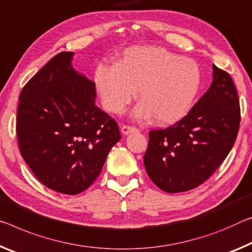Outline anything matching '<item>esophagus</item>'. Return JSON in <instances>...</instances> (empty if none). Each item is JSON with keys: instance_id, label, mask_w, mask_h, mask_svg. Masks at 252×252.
<instances>
[{"instance_id": "esophagus-1", "label": "esophagus", "mask_w": 252, "mask_h": 252, "mask_svg": "<svg viewBox=\"0 0 252 252\" xmlns=\"http://www.w3.org/2000/svg\"><path fill=\"white\" fill-rule=\"evenodd\" d=\"M137 131H138L137 127L130 126H123L121 127V132H122L123 134H125V135L130 134V133H132V132H137Z\"/></svg>"}]
</instances>
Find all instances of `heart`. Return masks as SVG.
I'll return each instance as SVG.
<instances>
[{"label":"heart","instance_id":"obj_1","mask_svg":"<svg viewBox=\"0 0 252 252\" xmlns=\"http://www.w3.org/2000/svg\"><path fill=\"white\" fill-rule=\"evenodd\" d=\"M201 69L193 59L161 47L126 49L114 66L98 65L94 85L104 109L121 114L137 91L140 103L135 119L154 117L159 126H170L185 118L201 89Z\"/></svg>","mask_w":252,"mask_h":252}]
</instances>
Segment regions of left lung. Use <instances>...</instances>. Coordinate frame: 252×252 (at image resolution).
<instances>
[{
  "label": "left lung",
  "mask_w": 252,
  "mask_h": 252,
  "mask_svg": "<svg viewBox=\"0 0 252 252\" xmlns=\"http://www.w3.org/2000/svg\"><path fill=\"white\" fill-rule=\"evenodd\" d=\"M240 126L231 76L213 65V82L189 114L149 132L143 158L148 176L167 193L193 189L212 175L232 149Z\"/></svg>",
  "instance_id": "8db88e82"
}]
</instances>
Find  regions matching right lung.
Masks as SVG:
<instances>
[{
	"mask_svg": "<svg viewBox=\"0 0 252 252\" xmlns=\"http://www.w3.org/2000/svg\"><path fill=\"white\" fill-rule=\"evenodd\" d=\"M74 53L51 58L23 87L17 134L23 159L48 189L76 195L94 183L120 135L95 105L94 82L71 66Z\"/></svg>",
	"mask_w": 252,
	"mask_h": 252,
	"instance_id": "obj_1",
	"label": "right lung"
}]
</instances>
